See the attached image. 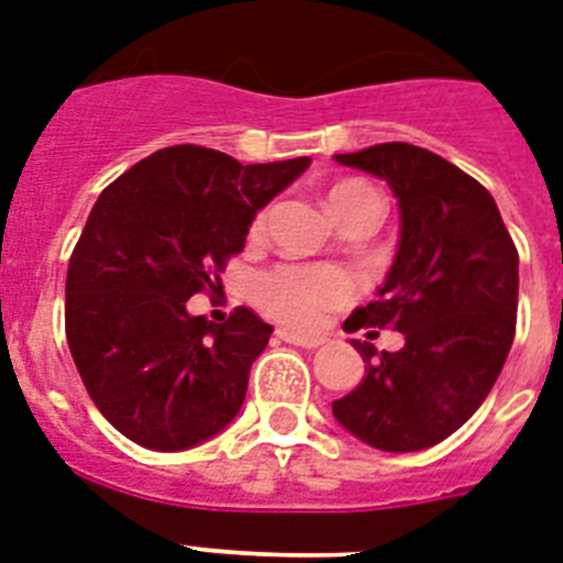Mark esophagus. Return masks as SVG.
<instances>
[{
	"label": "esophagus",
	"mask_w": 563,
	"mask_h": 563,
	"mask_svg": "<svg viewBox=\"0 0 563 563\" xmlns=\"http://www.w3.org/2000/svg\"><path fill=\"white\" fill-rule=\"evenodd\" d=\"M277 335L286 341V344H295V346H306V350H314V346H321L327 338L323 335H303V332H295V329H280Z\"/></svg>",
	"instance_id": "1"
}]
</instances>
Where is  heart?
<instances>
[{"label":"heart","instance_id":"b5f03b06","mask_svg":"<svg viewBox=\"0 0 563 563\" xmlns=\"http://www.w3.org/2000/svg\"><path fill=\"white\" fill-rule=\"evenodd\" d=\"M353 202H378V194L364 181H338L329 190V210ZM263 228V217L254 219L251 234L257 236ZM260 303L274 318L291 323V327H318L327 318L329 309L344 306L353 297V280L341 268L332 266H280L268 272L257 286Z\"/></svg>","mask_w":563,"mask_h":563}]
</instances>
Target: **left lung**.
I'll use <instances>...</instances> for the list:
<instances>
[{"label":"left lung","instance_id":"8db88e82","mask_svg":"<svg viewBox=\"0 0 563 563\" xmlns=\"http://www.w3.org/2000/svg\"><path fill=\"white\" fill-rule=\"evenodd\" d=\"M335 162L387 181L399 202L390 272L344 327H393L405 346L376 353L353 338L364 378L332 401V416L364 445L422 451L463 428L504 369L518 314V251L486 187L431 150L393 141Z\"/></svg>","mask_w":563,"mask_h":563}]
</instances>
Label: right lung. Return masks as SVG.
Instances as JSON below:
<instances>
[{
    "instance_id": "add662e5",
    "label": "right lung",
    "mask_w": 563,
    "mask_h": 563,
    "mask_svg": "<svg viewBox=\"0 0 563 563\" xmlns=\"http://www.w3.org/2000/svg\"><path fill=\"white\" fill-rule=\"evenodd\" d=\"M309 164L178 144L98 196L68 260L66 338L91 401L126 440L185 451L234 422L272 327L245 306L213 323L187 300L217 289L257 210Z\"/></svg>"
}]
</instances>
